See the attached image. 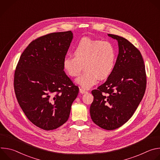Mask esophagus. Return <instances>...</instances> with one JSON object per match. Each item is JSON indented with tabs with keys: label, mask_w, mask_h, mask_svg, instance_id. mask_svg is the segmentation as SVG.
Returning <instances> with one entry per match:
<instances>
[{
	"label": "esophagus",
	"mask_w": 160,
	"mask_h": 160,
	"mask_svg": "<svg viewBox=\"0 0 160 160\" xmlns=\"http://www.w3.org/2000/svg\"><path fill=\"white\" fill-rule=\"evenodd\" d=\"M87 90H85V89H83V88H80V93H82V94H84V93H85V92H87Z\"/></svg>",
	"instance_id": "34e87169"
}]
</instances>
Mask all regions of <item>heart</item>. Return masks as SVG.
<instances>
[{
  "label": "heart",
  "instance_id": "heart-1",
  "mask_svg": "<svg viewBox=\"0 0 160 160\" xmlns=\"http://www.w3.org/2000/svg\"><path fill=\"white\" fill-rule=\"evenodd\" d=\"M74 56L67 55L63 61L64 69L72 77L79 75L84 66V73L76 82L85 89L89 88L100 79L108 78L115 68L117 52L108 41L83 38L74 49Z\"/></svg>",
  "mask_w": 160,
  "mask_h": 160
}]
</instances>
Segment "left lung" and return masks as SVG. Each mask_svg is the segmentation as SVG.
Wrapping results in <instances>:
<instances>
[{
	"mask_svg": "<svg viewBox=\"0 0 160 160\" xmlns=\"http://www.w3.org/2000/svg\"><path fill=\"white\" fill-rule=\"evenodd\" d=\"M118 43L115 66L107 80L93 90L90 113L92 121L103 129L115 130L133 115L144 95L146 73L139 50L126 38L108 34Z\"/></svg>",
	"mask_w": 160,
	"mask_h": 160,
	"instance_id": "8db88e82",
	"label": "left lung"
}]
</instances>
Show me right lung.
<instances>
[{
    "mask_svg": "<svg viewBox=\"0 0 160 160\" xmlns=\"http://www.w3.org/2000/svg\"><path fill=\"white\" fill-rule=\"evenodd\" d=\"M73 38L71 31L33 40L16 65L14 88L18 102L37 127L52 130L70 117L79 88L64 72L63 61Z\"/></svg>",
    "mask_w": 160,
    "mask_h": 160,
    "instance_id": "obj_1",
    "label": "right lung"
}]
</instances>
